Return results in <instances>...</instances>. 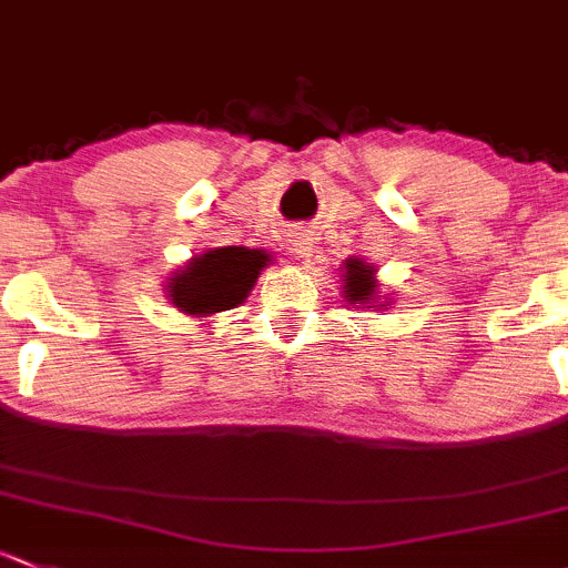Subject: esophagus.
Here are the masks:
<instances>
[{"label": "esophagus", "mask_w": 568, "mask_h": 568, "mask_svg": "<svg viewBox=\"0 0 568 568\" xmlns=\"http://www.w3.org/2000/svg\"><path fill=\"white\" fill-rule=\"evenodd\" d=\"M291 247H294L296 258H310L313 255V236L307 231H296V234H291Z\"/></svg>", "instance_id": "34e87169"}]
</instances>
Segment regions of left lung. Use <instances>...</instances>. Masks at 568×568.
<instances>
[{
	"instance_id": "obj_1",
	"label": "left lung",
	"mask_w": 568,
	"mask_h": 568,
	"mask_svg": "<svg viewBox=\"0 0 568 568\" xmlns=\"http://www.w3.org/2000/svg\"><path fill=\"white\" fill-rule=\"evenodd\" d=\"M345 285L343 296L351 304H373L378 294V283H375V268L367 266L359 258L345 261ZM373 307H386V304H373Z\"/></svg>"
}]
</instances>
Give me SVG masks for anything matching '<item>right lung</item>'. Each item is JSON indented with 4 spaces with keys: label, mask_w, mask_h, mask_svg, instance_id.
<instances>
[{
    "label": "right lung",
    "mask_w": 568,
    "mask_h": 568,
    "mask_svg": "<svg viewBox=\"0 0 568 568\" xmlns=\"http://www.w3.org/2000/svg\"><path fill=\"white\" fill-rule=\"evenodd\" d=\"M272 255L266 250L250 247H214L195 255L187 266L171 274L169 300L184 315L223 313L247 300L250 288L258 280L261 268L268 266Z\"/></svg>",
    "instance_id": "add662e5"
}]
</instances>
